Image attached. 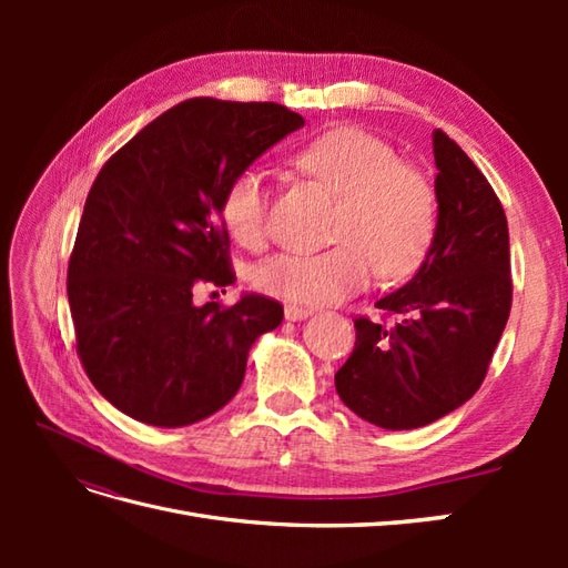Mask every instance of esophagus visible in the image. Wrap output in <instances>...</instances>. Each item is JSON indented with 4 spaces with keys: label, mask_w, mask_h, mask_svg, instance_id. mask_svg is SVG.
Segmentation results:
<instances>
[{
    "label": "esophagus",
    "mask_w": 568,
    "mask_h": 568,
    "mask_svg": "<svg viewBox=\"0 0 568 568\" xmlns=\"http://www.w3.org/2000/svg\"><path fill=\"white\" fill-rule=\"evenodd\" d=\"M307 315H313L311 307H303V305H296V303L284 305V317H286L288 322H301V320H305Z\"/></svg>",
    "instance_id": "34e87169"
}]
</instances>
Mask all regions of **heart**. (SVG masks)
<instances>
[{
	"instance_id": "heart-1",
	"label": "heart",
	"mask_w": 568,
	"mask_h": 568,
	"mask_svg": "<svg viewBox=\"0 0 568 568\" xmlns=\"http://www.w3.org/2000/svg\"><path fill=\"white\" fill-rule=\"evenodd\" d=\"M296 163L341 196L334 230L341 244L257 263L251 282L261 294L307 305L338 303L369 286L379 270L395 280L426 261L438 232L436 189L382 136L332 128L307 142ZM267 209L261 170H239L220 201L222 225L239 246L257 248L267 234Z\"/></svg>"
}]
</instances>
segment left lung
I'll return each instance as SVG.
<instances>
[{"label":"left lung","instance_id":"obj_1","mask_svg":"<svg viewBox=\"0 0 568 568\" xmlns=\"http://www.w3.org/2000/svg\"><path fill=\"white\" fill-rule=\"evenodd\" d=\"M438 232L419 272L376 301L393 326L355 320V348L336 390L357 417L390 432L419 428L484 384L511 311L503 203L474 161L434 132Z\"/></svg>","mask_w":568,"mask_h":568}]
</instances>
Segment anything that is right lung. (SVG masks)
I'll return each instance as SVG.
<instances>
[{"label":"right lung","instance_id":"1","mask_svg":"<svg viewBox=\"0 0 568 568\" xmlns=\"http://www.w3.org/2000/svg\"><path fill=\"white\" fill-rule=\"evenodd\" d=\"M305 120L272 101L186 99L99 170L68 263L80 363L94 388L151 426H186L242 386L253 341L284 307L257 294L194 305L234 284L220 201L227 182Z\"/></svg>","mask_w":568,"mask_h":568}]
</instances>
